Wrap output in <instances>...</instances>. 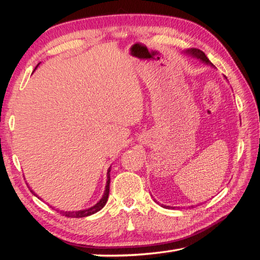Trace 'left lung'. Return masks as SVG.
I'll list each match as a JSON object with an SVG mask.
<instances>
[{
  "label": "left lung",
  "mask_w": 260,
  "mask_h": 260,
  "mask_svg": "<svg viewBox=\"0 0 260 260\" xmlns=\"http://www.w3.org/2000/svg\"><path fill=\"white\" fill-rule=\"evenodd\" d=\"M185 53H187V54H191L192 57H194V58H197V59H199V60H201L202 62H204V63H207V64H211L212 66V63H211V61H210V60L207 58V56H206V53H204L203 51H201V50H199V49H196V48H192V49H187V50L185 51ZM164 208H172V207H167V206H164Z\"/></svg>",
  "instance_id": "8db88e82"
}]
</instances>
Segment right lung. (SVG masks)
Segmentation results:
<instances>
[{"instance_id": "1", "label": "right lung", "mask_w": 260, "mask_h": 260, "mask_svg": "<svg viewBox=\"0 0 260 260\" xmlns=\"http://www.w3.org/2000/svg\"><path fill=\"white\" fill-rule=\"evenodd\" d=\"M37 68V67H36ZM110 168L108 169V172H107V184H106V189H105V192H104V196L103 198L101 199V201L97 202L95 206L91 207V208H88L86 210H80V211H60V213H61L62 215H64V217H68V218H84V217H88V215H91L93 213L98 212L99 210H102L105 204H106L107 200H108V194H109V183H110ZM33 194L36 196V193L31 191Z\"/></svg>"}]
</instances>
